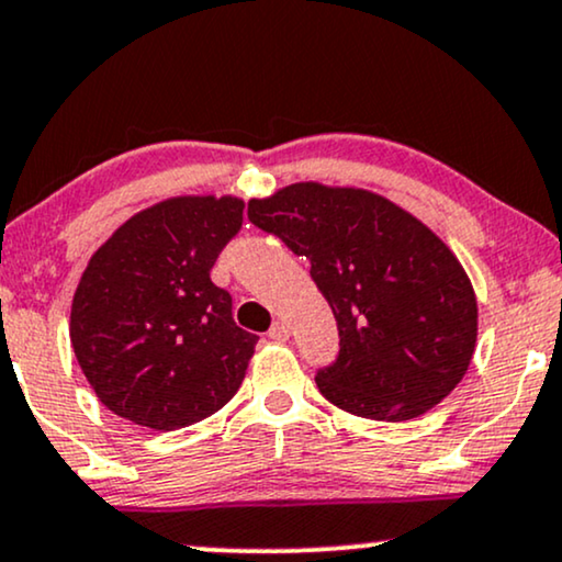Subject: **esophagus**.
Wrapping results in <instances>:
<instances>
[{"label":"esophagus","instance_id":"1","mask_svg":"<svg viewBox=\"0 0 562 562\" xmlns=\"http://www.w3.org/2000/svg\"><path fill=\"white\" fill-rule=\"evenodd\" d=\"M268 336L273 338V341H289V325L286 323H273V328L268 330Z\"/></svg>","mask_w":562,"mask_h":562}]
</instances>
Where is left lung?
<instances>
[{
	"mask_svg": "<svg viewBox=\"0 0 562 562\" xmlns=\"http://www.w3.org/2000/svg\"><path fill=\"white\" fill-rule=\"evenodd\" d=\"M247 216L310 260L334 310L338 357L315 375L330 404L404 422L461 383L476 344V296L419 218L375 192L317 182L249 200Z\"/></svg>",
	"mask_w": 562,
	"mask_h": 562,
	"instance_id": "obj_1",
	"label": "left lung"
}]
</instances>
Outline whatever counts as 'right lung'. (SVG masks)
Returning a JSON list of instances; mask_svg holds the SVG:
<instances>
[{"label":"right lung","instance_id":"right-lung-1","mask_svg":"<svg viewBox=\"0 0 562 562\" xmlns=\"http://www.w3.org/2000/svg\"><path fill=\"white\" fill-rule=\"evenodd\" d=\"M239 198H171L122 224L90 258L69 315L101 404L150 429L195 425L232 401L258 336L211 281L241 228Z\"/></svg>","mask_w":562,"mask_h":562}]
</instances>
